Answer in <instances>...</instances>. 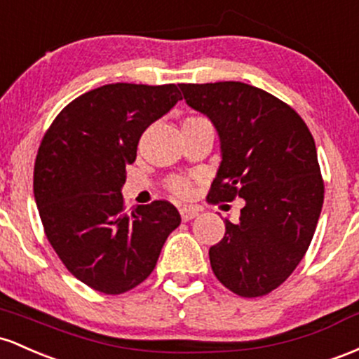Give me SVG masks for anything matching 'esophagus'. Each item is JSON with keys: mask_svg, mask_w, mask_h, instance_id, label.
I'll list each match as a JSON object with an SVG mask.
<instances>
[{"mask_svg": "<svg viewBox=\"0 0 359 359\" xmlns=\"http://www.w3.org/2000/svg\"><path fill=\"white\" fill-rule=\"evenodd\" d=\"M198 208L196 207H187V205H183V207H180V215L181 219L184 220V222H188V220L195 219L196 215H198Z\"/></svg>", "mask_w": 359, "mask_h": 359, "instance_id": "esophagus-1", "label": "esophagus"}]
</instances>
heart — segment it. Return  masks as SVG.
I'll use <instances>...</instances> for the list:
<instances>
[{
    "mask_svg": "<svg viewBox=\"0 0 359 359\" xmlns=\"http://www.w3.org/2000/svg\"><path fill=\"white\" fill-rule=\"evenodd\" d=\"M203 120L205 118H200V116H190V118H187V122L184 123L203 122ZM168 188L172 195L180 196V198H187V196L191 193V183H190V180H187V178H172L168 183Z\"/></svg>",
    "mask_w": 359,
    "mask_h": 359,
    "instance_id": "b5f03b06",
    "label": "heart"
}]
</instances>
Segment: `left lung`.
<instances>
[{
  "mask_svg": "<svg viewBox=\"0 0 359 359\" xmlns=\"http://www.w3.org/2000/svg\"><path fill=\"white\" fill-rule=\"evenodd\" d=\"M191 108L219 132L222 163L208 198H244L239 222L208 256L217 280L252 299L280 287L299 266L316 232L324 181L302 116L264 90L239 81L180 84Z\"/></svg>",
  "mask_w": 359,
  "mask_h": 359,
  "instance_id": "obj_1",
  "label": "left lung"
}]
</instances>
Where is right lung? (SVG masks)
Here are the masks:
<instances>
[{"instance_id":"obj_1","label":"right lung","mask_w":359,"mask_h":359,"mask_svg":"<svg viewBox=\"0 0 359 359\" xmlns=\"http://www.w3.org/2000/svg\"><path fill=\"white\" fill-rule=\"evenodd\" d=\"M176 84H104L67 104L40 142L34 195L64 266L93 290L120 295L156 268L181 222L169 201L126 212V168L140 135L180 102Z\"/></svg>"}]
</instances>
